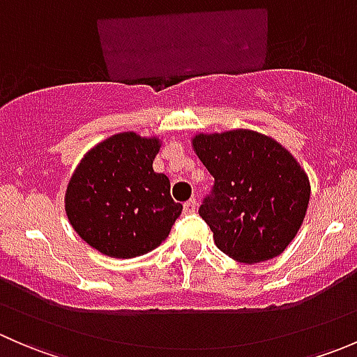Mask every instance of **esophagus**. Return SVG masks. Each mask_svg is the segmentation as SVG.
<instances>
[{"label":"esophagus","mask_w":357,"mask_h":357,"mask_svg":"<svg viewBox=\"0 0 357 357\" xmlns=\"http://www.w3.org/2000/svg\"><path fill=\"white\" fill-rule=\"evenodd\" d=\"M195 208H197L195 199H190L188 202H185V204H183V211H185V214H192V212H195Z\"/></svg>","instance_id":"34e87169"}]
</instances>
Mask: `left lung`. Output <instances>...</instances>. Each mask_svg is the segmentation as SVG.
Returning a JSON list of instances; mask_svg holds the SVG:
<instances>
[{"label":"left lung","mask_w":357,"mask_h":357,"mask_svg":"<svg viewBox=\"0 0 357 357\" xmlns=\"http://www.w3.org/2000/svg\"><path fill=\"white\" fill-rule=\"evenodd\" d=\"M193 149L214 178L199 214L219 250L245 264L282 254L311 197L298 162L275 139L248 129L197 135Z\"/></svg>","instance_id":"left-lung-1"}]
</instances>
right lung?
Instances as JSON below:
<instances>
[{"label": "right lung", "instance_id": "right-lung-1", "mask_svg": "<svg viewBox=\"0 0 357 357\" xmlns=\"http://www.w3.org/2000/svg\"><path fill=\"white\" fill-rule=\"evenodd\" d=\"M160 143L119 132L79 162L68 181L66 212L88 245L119 259L143 255L167 238L183 211L171 183L153 171Z\"/></svg>", "mask_w": 357, "mask_h": 357}]
</instances>
